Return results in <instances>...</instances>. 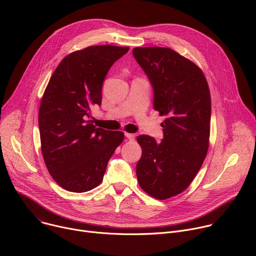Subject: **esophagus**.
I'll use <instances>...</instances> for the list:
<instances>
[{"instance_id":"esophagus-1","label":"esophagus","mask_w":256,"mask_h":256,"mask_svg":"<svg viewBox=\"0 0 256 256\" xmlns=\"http://www.w3.org/2000/svg\"><path fill=\"white\" fill-rule=\"evenodd\" d=\"M124 136H126V138L128 140H134V138H136V136H134V134H130V132H126Z\"/></svg>"}]
</instances>
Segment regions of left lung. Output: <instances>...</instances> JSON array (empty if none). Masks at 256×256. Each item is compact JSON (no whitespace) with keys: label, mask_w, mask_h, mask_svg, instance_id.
<instances>
[{"label":"left lung","mask_w":256,"mask_h":256,"mask_svg":"<svg viewBox=\"0 0 256 256\" xmlns=\"http://www.w3.org/2000/svg\"><path fill=\"white\" fill-rule=\"evenodd\" d=\"M132 56L154 91V109L167 118L164 138L138 136L142 154L136 164L140 186L158 200L188 188L208 149L210 95L202 70L168 48H136Z\"/></svg>","instance_id":"obj_1"}]
</instances>
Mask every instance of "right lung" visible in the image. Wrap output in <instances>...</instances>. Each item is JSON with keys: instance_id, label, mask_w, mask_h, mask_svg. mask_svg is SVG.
I'll list each match as a JSON object with an SVG mask.
<instances>
[{"instance_id": "add662e5", "label": "right lung", "mask_w": 256, "mask_h": 256, "mask_svg": "<svg viewBox=\"0 0 256 256\" xmlns=\"http://www.w3.org/2000/svg\"><path fill=\"white\" fill-rule=\"evenodd\" d=\"M128 52L114 46H89L66 56L48 84L40 102L42 151L50 174L72 192L101 184L107 163L124 140L122 132L96 128L87 120L101 105L109 68Z\"/></svg>"}]
</instances>
